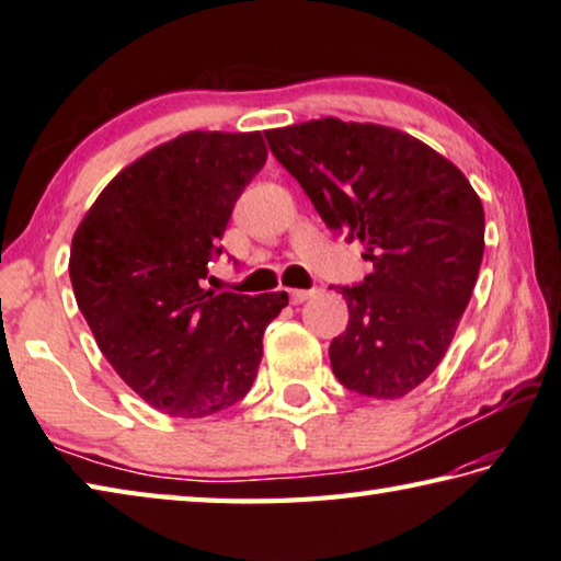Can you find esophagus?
I'll use <instances>...</instances> for the list:
<instances>
[{"instance_id": "obj_1", "label": "esophagus", "mask_w": 561, "mask_h": 561, "mask_svg": "<svg viewBox=\"0 0 561 561\" xmlns=\"http://www.w3.org/2000/svg\"><path fill=\"white\" fill-rule=\"evenodd\" d=\"M311 296H316V289H289L291 304H304V301H309Z\"/></svg>"}]
</instances>
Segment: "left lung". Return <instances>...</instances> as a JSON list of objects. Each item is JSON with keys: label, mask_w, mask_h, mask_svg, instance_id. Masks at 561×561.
Returning <instances> with one entry per match:
<instances>
[{"label": "left lung", "mask_w": 561, "mask_h": 561, "mask_svg": "<svg viewBox=\"0 0 561 561\" xmlns=\"http://www.w3.org/2000/svg\"><path fill=\"white\" fill-rule=\"evenodd\" d=\"M272 156L335 233L371 262L345 296L333 375L371 399H401L440 365L484 257V206L440 152L397 128L318 118L265 130Z\"/></svg>", "instance_id": "1"}]
</instances>
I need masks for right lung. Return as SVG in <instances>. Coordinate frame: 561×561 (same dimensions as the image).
I'll return each mask as SVG.
<instances>
[{"label": "right lung", "instance_id": "right-lung-1", "mask_svg": "<svg viewBox=\"0 0 561 561\" xmlns=\"http://www.w3.org/2000/svg\"><path fill=\"white\" fill-rule=\"evenodd\" d=\"M267 160L257 134L190 130L106 184L75 230L70 282L118 377L174 419H206L250 391L262 335L287 291L204 289L238 196Z\"/></svg>", "mask_w": 561, "mask_h": 561}]
</instances>
